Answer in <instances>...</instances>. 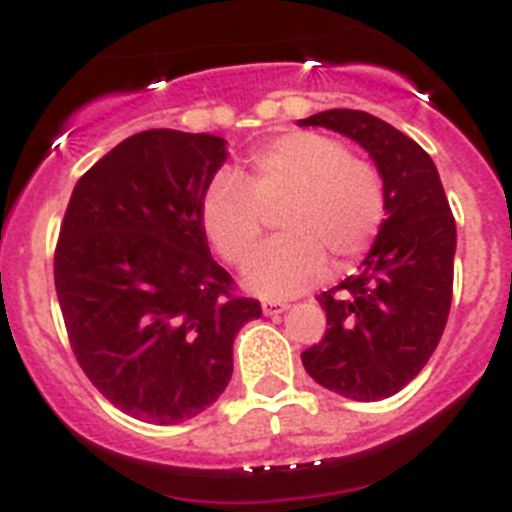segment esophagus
Listing matches in <instances>:
<instances>
[{"mask_svg": "<svg viewBox=\"0 0 512 512\" xmlns=\"http://www.w3.org/2000/svg\"><path fill=\"white\" fill-rule=\"evenodd\" d=\"M262 311H265V316H278V313L288 311V303H283V301H265V303H262Z\"/></svg>", "mask_w": 512, "mask_h": 512, "instance_id": "esophagus-1", "label": "esophagus"}]
</instances>
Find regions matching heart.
Returning a JSON list of instances; mask_svg holds the SVG:
<instances>
[{
    "mask_svg": "<svg viewBox=\"0 0 512 512\" xmlns=\"http://www.w3.org/2000/svg\"><path fill=\"white\" fill-rule=\"evenodd\" d=\"M278 214L283 237L245 265L247 288L262 298H288L319 283L326 255L352 262L380 234L388 199L377 168L349 155L334 137L285 132L252 150L245 178L219 173L201 201V227L227 262L257 247L265 211Z\"/></svg>",
    "mask_w": 512,
    "mask_h": 512,
    "instance_id": "heart-1",
    "label": "heart"
}]
</instances>
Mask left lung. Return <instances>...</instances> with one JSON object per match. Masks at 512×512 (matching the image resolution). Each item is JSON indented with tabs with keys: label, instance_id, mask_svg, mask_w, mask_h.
Masks as SVG:
<instances>
[{
	"label": "left lung",
	"instance_id": "8db88e82",
	"mask_svg": "<svg viewBox=\"0 0 512 512\" xmlns=\"http://www.w3.org/2000/svg\"><path fill=\"white\" fill-rule=\"evenodd\" d=\"M298 124L365 147L388 199L359 273L316 298L329 329L301 354L303 367L344 398H390L426 367L449 319L457 224L439 170L416 140L367 112L329 109Z\"/></svg>",
	"mask_w": 512,
	"mask_h": 512
}]
</instances>
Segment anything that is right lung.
Here are the masks:
<instances>
[{"label":"right lung","mask_w":512,"mask_h":512,"mask_svg":"<svg viewBox=\"0 0 512 512\" xmlns=\"http://www.w3.org/2000/svg\"><path fill=\"white\" fill-rule=\"evenodd\" d=\"M227 160L216 135L147 130L78 178L55 247V293L78 365L119 411L170 426L232 377L234 336L260 301L234 296L201 201Z\"/></svg>","instance_id":"obj_1"}]
</instances>
